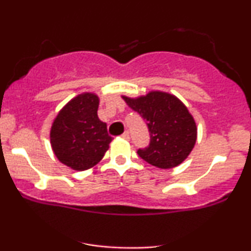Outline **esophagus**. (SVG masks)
<instances>
[{"label": "esophagus", "instance_id": "esophagus-1", "mask_svg": "<svg viewBox=\"0 0 251 251\" xmlns=\"http://www.w3.org/2000/svg\"><path fill=\"white\" fill-rule=\"evenodd\" d=\"M122 138H124V139H126V140H129V132L128 131L124 132V133L122 134Z\"/></svg>", "mask_w": 251, "mask_h": 251}]
</instances>
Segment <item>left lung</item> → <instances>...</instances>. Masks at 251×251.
I'll list each match as a JSON object with an SVG mask.
<instances>
[{"label":"left lung","instance_id":"1","mask_svg":"<svg viewBox=\"0 0 251 251\" xmlns=\"http://www.w3.org/2000/svg\"><path fill=\"white\" fill-rule=\"evenodd\" d=\"M122 98L148 123L151 142L149 148L138 150L140 158L155 168L174 169L189 157L197 140V125L177 97L151 91L146 96Z\"/></svg>","mask_w":251,"mask_h":251}]
</instances>
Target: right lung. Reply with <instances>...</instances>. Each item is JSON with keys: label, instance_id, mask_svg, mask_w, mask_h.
Segmentation results:
<instances>
[{"label": "right lung", "instance_id": "obj_1", "mask_svg": "<svg viewBox=\"0 0 251 251\" xmlns=\"http://www.w3.org/2000/svg\"><path fill=\"white\" fill-rule=\"evenodd\" d=\"M99 97L85 92L60 109L50 127V145L60 163L75 171L96 166L112 142L107 125L98 117Z\"/></svg>", "mask_w": 251, "mask_h": 251}]
</instances>
